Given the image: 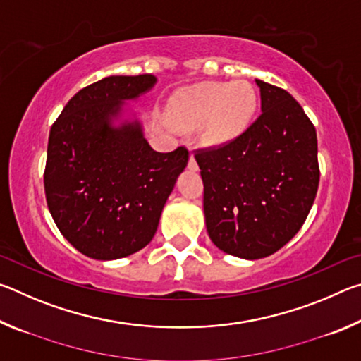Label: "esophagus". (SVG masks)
I'll return each instance as SVG.
<instances>
[{"label":"esophagus","mask_w":361,"mask_h":361,"mask_svg":"<svg viewBox=\"0 0 361 361\" xmlns=\"http://www.w3.org/2000/svg\"><path fill=\"white\" fill-rule=\"evenodd\" d=\"M188 167L189 169H191V170H194V172H195V170H197L199 169V166H197V161H195V157L191 154V156H189V162H188Z\"/></svg>","instance_id":"1"}]
</instances>
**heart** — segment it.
Here are the masks:
<instances>
[{"label":"heart","instance_id":"obj_1","mask_svg":"<svg viewBox=\"0 0 361 361\" xmlns=\"http://www.w3.org/2000/svg\"><path fill=\"white\" fill-rule=\"evenodd\" d=\"M258 106V95L247 81L202 82L180 89L170 103V119L181 129L204 124L202 142L219 146L247 129Z\"/></svg>","mask_w":361,"mask_h":361}]
</instances>
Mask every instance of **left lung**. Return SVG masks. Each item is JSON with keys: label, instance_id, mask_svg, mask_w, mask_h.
<instances>
[{"label": "left lung", "instance_id": "obj_1", "mask_svg": "<svg viewBox=\"0 0 361 361\" xmlns=\"http://www.w3.org/2000/svg\"><path fill=\"white\" fill-rule=\"evenodd\" d=\"M256 84L259 118L231 142L194 151L210 239L243 259L266 258L296 235L320 180L317 132L302 106L277 85Z\"/></svg>", "mask_w": 361, "mask_h": 361}]
</instances>
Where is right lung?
<instances>
[{
	"label": "right lung",
	"instance_id": "obj_1",
	"mask_svg": "<svg viewBox=\"0 0 361 361\" xmlns=\"http://www.w3.org/2000/svg\"><path fill=\"white\" fill-rule=\"evenodd\" d=\"M156 84L152 75L108 76L79 90L51 127L44 170L49 212L78 252L118 259L148 245L189 152H157L140 122L113 127L122 102Z\"/></svg>",
	"mask_w": 361,
	"mask_h": 361
}]
</instances>
